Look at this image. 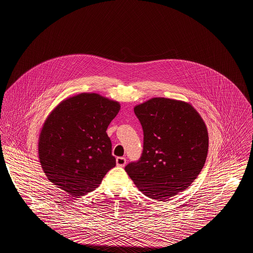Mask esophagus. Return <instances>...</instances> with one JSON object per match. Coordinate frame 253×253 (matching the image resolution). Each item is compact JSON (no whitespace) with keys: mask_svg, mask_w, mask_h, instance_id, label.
<instances>
[{"mask_svg":"<svg viewBox=\"0 0 253 253\" xmlns=\"http://www.w3.org/2000/svg\"><path fill=\"white\" fill-rule=\"evenodd\" d=\"M116 162L119 167H124L126 165V158L125 157H118Z\"/></svg>","mask_w":253,"mask_h":253,"instance_id":"esophagus-1","label":"esophagus"}]
</instances>
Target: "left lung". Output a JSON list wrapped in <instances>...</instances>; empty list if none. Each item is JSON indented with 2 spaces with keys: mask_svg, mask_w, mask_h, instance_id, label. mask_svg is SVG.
<instances>
[{
  "mask_svg": "<svg viewBox=\"0 0 253 253\" xmlns=\"http://www.w3.org/2000/svg\"><path fill=\"white\" fill-rule=\"evenodd\" d=\"M143 133V152L125 170L146 196L166 201L186 190L204 167L207 126L192 104L153 97L134 106Z\"/></svg>",
  "mask_w": 253,
  "mask_h": 253,
  "instance_id": "1",
  "label": "left lung"
}]
</instances>
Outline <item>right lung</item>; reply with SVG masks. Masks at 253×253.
Listing matches in <instances>:
<instances>
[{
    "label": "right lung",
    "instance_id": "1",
    "mask_svg": "<svg viewBox=\"0 0 253 253\" xmlns=\"http://www.w3.org/2000/svg\"><path fill=\"white\" fill-rule=\"evenodd\" d=\"M120 110L119 101L96 93L60 101L39 136L40 163L47 179L71 197L96 190L116 166L106 130Z\"/></svg>",
    "mask_w": 253,
    "mask_h": 253
}]
</instances>
